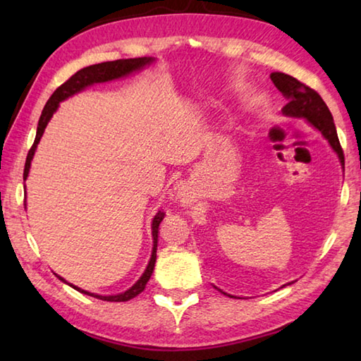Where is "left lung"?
I'll list each match as a JSON object with an SVG mask.
<instances>
[{
  "label": "left lung",
  "instance_id": "1",
  "mask_svg": "<svg viewBox=\"0 0 361 361\" xmlns=\"http://www.w3.org/2000/svg\"><path fill=\"white\" fill-rule=\"evenodd\" d=\"M271 79L274 85L288 100V103L282 108L283 114L307 119L315 129L322 132V135L328 140L331 148L338 152L341 162L344 164V151L341 148L333 116L319 92H315L312 87H309L304 82L298 81L296 78L285 75V73H272Z\"/></svg>",
  "mask_w": 361,
  "mask_h": 361
}]
</instances>
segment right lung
<instances>
[{
    "label": "right lung",
    "instance_id": "right-lung-1",
    "mask_svg": "<svg viewBox=\"0 0 361 361\" xmlns=\"http://www.w3.org/2000/svg\"><path fill=\"white\" fill-rule=\"evenodd\" d=\"M152 59H122V60H114V62H103V63H97V65H90V66H85V68L76 71L75 75H73L68 81H65L60 87L56 89V92L51 95V99L47 100L44 109H42L41 113V118L38 122V130H36V138L32 145V148H30L28 154H27V161H25V169H23V180H27L28 176V170H30V164H32V159L35 154V149H36V145L39 143L42 132H44L46 126L49 119L52 118L54 111H56L59 103L68 99L73 94L79 92V90H82L84 87H87V85L94 84V82H105V81H111V79H118L122 78L126 75H129V73L135 71L143 68L146 63H149ZM166 216V213L164 212H159L157 215L152 219V242H154V247H152V255H151V259H149V264L146 267V271L142 277H140L138 282L129 288L124 293H121V295H114V296H100V295H94V293H89V291H84L81 288H78V286H73V288H76L78 291L84 293V295H90L97 299H103V301H109V302H124V301H129V299L135 298L137 295H140L145 290L146 283H148V280L151 279V274L154 271V264H156V250H157V231H159V224ZM60 280H63L62 277H59ZM65 282V280H63Z\"/></svg>",
    "mask_w": 361,
    "mask_h": 361
}]
</instances>
